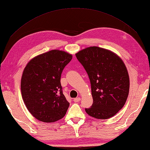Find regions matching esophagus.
<instances>
[{
  "mask_svg": "<svg viewBox=\"0 0 150 150\" xmlns=\"http://www.w3.org/2000/svg\"><path fill=\"white\" fill-rule=\"evenodd\" d=\"M80 97H78V98H74V102H80Z\"/></svg>",
  "mask_w": 150,
  "mask_h": 150,
  "instance_id": "obj_1",
  "label": "esophagus"
}]
</instances>
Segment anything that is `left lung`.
Listing matches in <instances>:
<instances>
[{
    "instance_id": "left-lung-1",
    "label": "left lung",
    "mask_w": 150,
    "mask_h": 150,
    "mask_svg": "<svg viewBox=\"0 0 150 150\" xmlns=\"http://www.w3.org/2000/svg\"><path fill=\"white\" fill-rule=\"evenodd\" d=\"M84 66L91 84L93 104L85 110L97 119H108L121 110L129 90L127 68L121 58L112 51L91 46L76 54Z\"/></svg>"
}]
</instances>
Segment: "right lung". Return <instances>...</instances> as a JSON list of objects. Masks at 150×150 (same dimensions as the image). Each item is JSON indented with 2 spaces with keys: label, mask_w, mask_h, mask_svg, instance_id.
<instances>
[{
  "label": "right lung",
  "mask_w": 150,
  "mask_h": 150,
  "mask_svg": "<svg viewBox=\"0 0 150 150\" xmlns=\"http://www.w3.org/2000/svg\"><path fill=\"white\" fill-rule=\"evenodd\" d=\"M72 58L64 51L52 50L30 60L21 78V93L27 109L44 122H54L65 116L70 103L63 94L60 78Z\"/></svg>",
  "instance_id": "add662e5"
}]
</instances>
